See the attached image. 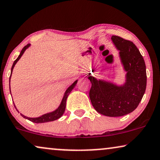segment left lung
<instances>
[{
  "label": "left lung",
  "instance_id": "8db88e82",
  "mask_svg": "<svg viewBox=\"0 0 160 160\" xmlns=\"http://www.w3.org/2000/svg\"><path fill=\"white\" fill-rule=\"evenodd\" d=\"M112 42L119 51L125 82L117 86L111 82L97 80L89 74L91 82L89 97L99 113L110 117L123 116L134 111L139 105L146 88V70L144 59L132 42L112 36Z\"/></svg>",
  "mask_w": 160,
  "mask_h": 160
}]
</instances>
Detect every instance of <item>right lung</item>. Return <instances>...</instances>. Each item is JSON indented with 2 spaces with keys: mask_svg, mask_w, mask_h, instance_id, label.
<instances>
[{
  "mask_svg": "<svg viewBox=\"0 0 160 160\" xmlns=\"http://www.w3.org/2000/svg\"><path fill=\"white\" fill-rule=\"evenodd\" d=\"M30 46H31V44H27L26 46H25L24 48H22V50H21L20 54L19 55L18 58H17L15 61H14L13 65H12V69H11V75H10L9 80L11 79V76H12V71H13V69H14V66H15L17 62H18V61L20 60L21 57H22V55H23V53L25 52V51ZM77 82H78V80H75V81H74L73 83H72L71 86H70L69 88L67 89V91H65L64 95H63V99H62V100H61V102L60 105H59L58 108H57L56 110H55L54 111L50 112H48V113L42 115V116H39V117H37V118H30V117H27V116H24V115H22V113H20L21 116H22L23 118H26V119H28V120L32 121V122L37 123L50 122V121H55V120H57V119H58L59 118H61V117L63 116V112H64V111H65L66 104H67V99L68 96H69L70 92H71V91H72V89H73L74 87H75ZM10 93H11V88H10ZM14 107H15L16 110L18 111V110L17 109V108H16L15 105H14Z\"/></svg>",
  "mask_w": 160,
  "mask_h": 160,
  "instance_id": "add662e5",
  "label": "right lung"
}]
</instances>
